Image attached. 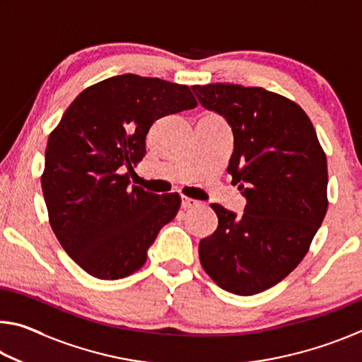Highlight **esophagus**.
I'll return each mask as SVG.
<instances>
[{"mask_svg":"<svg viewBox=\"0 0 362 362\" xmlns=\"http://www.w3.org/2000/svg\"><path fill=\"white\" fill-rule=\"evenodd\" d=\"M201 203L199 201H196L193 198H187V196H183L182 198V207L183 209H193V207H198Z\"/></svg>","mask_w":362,"mask_h":362,"instance_id":"obj_1","label":"esophagus"}]
</instances>
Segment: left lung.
<instances>
[{
	"label": "left lung",
	"mask_w": 362,
	"mask_h": 362,
	"mask_svg": "<svg viewBox=\"0 0 362 362\" xmlns=\"http://www.w3.org/2000/svg\"><path fill=\"white\" fill-rule=\"evenodd\" d=\"M201 105L228 121L235 150L228 173L243 189L244 214L211 204L217 230L199 243L214 283L254 296L303 260L327 212V159L302 107L263 88L192 86Z\"/></svg>",
	"instance_id": "8db88e82"
}]
</instances>
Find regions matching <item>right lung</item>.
Wrapping results in <instances>:
<instances>
[{
	"label": "right lung",
	"mask_w": 362,
	"mask_h": 362,
	"mask_svg": "<svg viewBox=\"0 0 362 362\" xmlns=\"http://www.w3.org/2000/svg\"><path fill=\"white\" fill-rule=\"evenodd\" d=\"M196 105L185 84L126 73L84 89L51 132L41 175L49 223L90 276L136 273L177 216L179 194L145 192L124 170L142 161L153 122Z\"/></svg>",
	"instance_id": "add662e5"
}]
</instances>
